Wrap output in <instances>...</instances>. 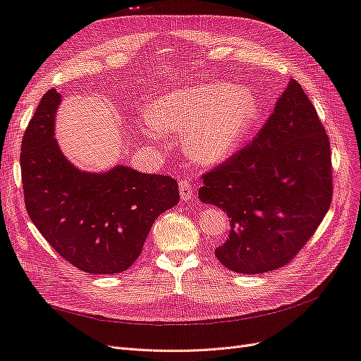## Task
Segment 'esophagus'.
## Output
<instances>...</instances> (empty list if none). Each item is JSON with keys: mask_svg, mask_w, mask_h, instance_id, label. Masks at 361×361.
Here are the masks:
<instances>
[{"mask_svg": "<svg viewBox=\"0 0 361 361\" xmlns=\"http://www.w3.org/2000/svg\"><path fill=\"white\" fill-rule=\"evenodd\" d=\"M179 191H180V199L182 200H190L194 195V188L188 179H180L179 180Z\"/></svg>", "mask_w": 361, "mask_h": 361, "instance_id": "1", "label": "esophagus"}]
</instances>
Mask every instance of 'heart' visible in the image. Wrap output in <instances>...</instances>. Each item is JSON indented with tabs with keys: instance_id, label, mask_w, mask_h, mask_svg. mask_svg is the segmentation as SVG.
Wrapping results in <instances>:
<instances>
[{
	"instance_id": "b5f03b06",
	"label": "heart",
	"mask_w": 361,
	"mask_h": 361,
	"mask_svg": "<svg viewBox=\"0 0 361 361\" xmlns=\"http://www.w3.org/2000/svg\"><path fill=\"white\" fill-rule=\"evenodd\" d=\"M257 118V102L247 90L228 82L179 87L149 106V130L154 138L161 130L190 128L187 147L200 162L227 158L241 145Z\"/></svg>"
}]
</instances>
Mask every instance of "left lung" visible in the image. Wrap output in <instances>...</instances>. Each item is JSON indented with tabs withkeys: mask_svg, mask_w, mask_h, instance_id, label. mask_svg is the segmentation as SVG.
I'll list each match as a JSON object with an SVG mask.
<instances>
[{
	"mask_svg": "<svg viewBox=\"0 0 361 361\" xmlns=\"http://www.w3.org/2000/svg\"><path fill=\"white\" fill-rule=\"evenodd\" d=\"M202 179L199 199L231 218L215 257L239 274L288 265L333 199L330 138L300 82L290 80L259 134Z\"/></svg>",
	"mask_w": 361,
	"mask_h": 361,
	"instance_id": "8db88e82",
	"label": "left lung"
}]
</instances>
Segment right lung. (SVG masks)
Segmentation results:
<instances>
[{"label":"right lung","instance_id":"obj_1","mask_svg":"<svg viewBox=\"0 0 361 361\" xmlns=\"http://www.w3.org/2000/svg\"><path fill=\"white\" fill-rule=\"evenodd\" d=\"M59 104L56 89L43 94L23 138L27 212L71 265L118 274L138 259L157 218L180 200L178 182L123 166L102 174L75 169L52 137Z\"/></svg>","mask_w":361,"mask_h":361}]
</instances>
